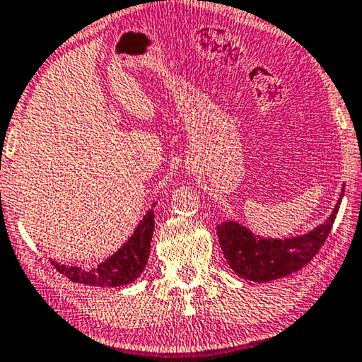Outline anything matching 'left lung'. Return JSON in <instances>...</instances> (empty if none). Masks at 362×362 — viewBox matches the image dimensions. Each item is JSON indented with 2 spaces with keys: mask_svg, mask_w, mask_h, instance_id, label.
Listing matches in <instances>:
<instances>
[{
  "mask_svg": "<svg viewBox=\"0 0 362 362\" xmlns=\"http://www.w3.org/2000/svg\"><path fill=\"white\" fill-rule=\"evenodd\" d=\"M344 192V188H342ZM340 200L327 222L311 233L291 239H265L255 235L238 222L217 226L222 253L239 277L253 282H270L301 270L327 241L334 226Z\"/></svg>",
  "mask_w": 362,
  "mask_h": 362,
  "instance_id": "obj_1",
  "label": "left lung"
}]
</instances>
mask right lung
Listing matches in <instances>:
<instances>
[{
    "instance_id": "add662e5",
    "label": "right lung",
    "mask_w": 362,
    "mask_h": 362,
    "mask_svg": "<svg viewBox=\"0 0 362 362\" xmlns=\"http://www.w3.org/2000/svg\"><path fill=\"white\" fill-rule=\"evenodd\" d=\"M153 210H148L140 224L135 229L132 238L124 243L112 257L99 263L95 269H78V267H66L58 262H51L52 267L68 277L71 282L87 284L93 287H119L127 286L138 279L147 265L150 253V241L153 234Z\"/></svg>"
}]
</instances>
